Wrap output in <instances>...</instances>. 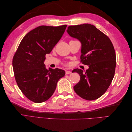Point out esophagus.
Here are the masks:
<instances>
[{
	"instance_id": "1",
	"label": "esophagus",
	"mask_w": 132,
	"mask_h": 132,
	"mask_svg": "<svg viewBox=\"0 0 132 132\" xmlns=\"http://www.w3.org/2000/svg\"><path fill=\"white\" fill-rule=\"evenodd\" d=\"M71 72L70 71H65V74H70Z\"/></svg>"
}]
</instances>
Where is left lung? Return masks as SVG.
Masks as SVG:
<instances>
[{
  "instance_id": "1",
  "label": "left lung",
  "mask_w": 132,
  "mask_h": 132,
  "mask_svg": "<svg viewBox=\"0 0 132 132\" xmlns=\"http://www.w3.org/2000/svg\"><path fill=\"white\" fill-rule=\"evenodd\" d=\"M67 32L81 42V62L89 65L85 71L78 68L72 71L80 77L74 90L86 100H96L105 94L114 77L116 57L113 44L107 36L89 23L69 26Z\"/></svg>"
}]
</instances>
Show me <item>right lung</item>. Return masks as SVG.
<instances>
[{
  "label": "right lung",
  "mask_w": 132,
  "mask_h": 132,
  "mask_svg": "<svg viewBox=\"0 0 132 132\" xmlns=\"http://www.w3.org/2000/svg\"><path fill=\"white\" fill-rule=\"evenodd\" d=\"M67 26L35 28L22 38L14 55L13 67L18 86L28 99L35 103L49 99L56 89L58 81L65 75L62 69H47L44 62L46 54L52 51Z\"/></svg>",
  "instance_id": "add662e5"
}]
</instances>
